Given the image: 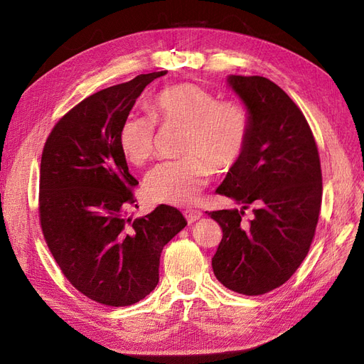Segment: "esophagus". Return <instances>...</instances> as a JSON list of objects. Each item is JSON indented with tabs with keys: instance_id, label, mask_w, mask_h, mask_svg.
<instances>
[{
	"instance_id": "obj_1",
	"label": "esophagus",
	"mask_w": 364,
	"mask_h": 364,
	"mask_svg": "<svg viewBox=\"0 0 364 364\" xmlns=\"http://www.w3.org/2000/svg\"><path fill=\"white\" fill-rule=\"evenodd\" d=\"M183 215L186 218V222L194 223L196 220H199L202 217V211H199V209H185Z\"/></svg>"
}]
</instances>
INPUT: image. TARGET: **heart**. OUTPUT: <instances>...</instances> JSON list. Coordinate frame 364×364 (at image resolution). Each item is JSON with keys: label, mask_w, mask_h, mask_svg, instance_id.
<instances>
[{"label": "heart", "mask_w": 364, "mask_h": 364, "mask_svg": "<svg viewBox=\"0 0 364 364\" xmlns=\"http://www.w3.org/2000/svg\"><path fill=\"white\" fill-rule=\"evenodd\" d=\"M156 123L183 126L182 159L165 161L144 179L149 199L165 205H190L197 200L214 170L235 165L249 144L252 118L247 107L196 83H176L151 97L149 114H130L118 130V144L134 165L147 162L155 147Z\"/></svg>", "instance_id": "heart-1"}]
</instances>
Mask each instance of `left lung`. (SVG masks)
Segmentation results:
<instances>
[{
  "instance_id": "1",
  "label": "left lung",
  "mask_w": 364,
  "mask_h": 364,
  "mask_svg": "<svg viewBox=\"0 0 364 364\" xmlns=\"http://www.w3.org/2000/svg\"><path fill=\"white\" fill-rule=\"evenodd\" d=\"M252 118L249 144L217 193L243 209L208 213L222 228L213 257L226 289L258 296L287 282L313 243L322 205V170L310 124L281 87L261 75H229ZM254 217L240 222L244 209Z\"/></svg>"
}]
</instances>
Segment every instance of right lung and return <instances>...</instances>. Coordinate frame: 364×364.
<instances>
[{"label":"right lung","instance_id":"obj_1","mask_svg":"<svg viewBox=\"0 0 364 364\" xmlns=\"http://www.w3.org/2000/svg\"><path fill=\"white\" fill-rule=\"evenodd\" d=\"M164 74H139L86 97L58 121L42 150L43 238L73 287L107 306L136 304L155 290L161 252L186 226L168 205L129 215L138 181L118 144L121 121Z\"/></svg>","mask_w":364,"mask_h":364}]
</instances>
